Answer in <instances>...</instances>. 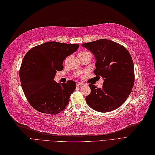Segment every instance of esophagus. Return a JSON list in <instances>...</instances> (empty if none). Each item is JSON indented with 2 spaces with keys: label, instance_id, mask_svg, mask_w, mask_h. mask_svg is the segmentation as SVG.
<instances>
[{
  "label": "esophagus",
  "instance_id": "esophagus-1",
  "mask_svg": "<svg viewBox=\"0 0 155 155\" xmlns=\"http://www.w3.org/2000/svg\"><path fill=\"white\" fill-rule=\"evenodd\" d=\"M77 86L78 87H81L84 86V84H82V83H81V82H78V83L77 84Z\"/></svg>",
  "mask_w": 155,
  "mask_h": 155
}]
</instances>
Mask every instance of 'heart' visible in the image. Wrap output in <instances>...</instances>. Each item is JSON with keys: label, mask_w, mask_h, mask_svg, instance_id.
<instances>
[{"label": "heart", "mask_w": 155, "mask_h": 155, "mask_svg": "<svg viewBox=\"0 0 155 155\" xmlns=\"http://www.w3.org/2000/svg\"><path fill=\"white\" fill-rule=\"evenodd\" d=\"M86 53V52H81V53H80L79 54H83V53Z\"/></svg>", "instance_id": "b5f03b06"}]
</instances>
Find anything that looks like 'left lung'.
<instances>
[{
    "label": "left lung",
    "mask_w": 155,
    "mask_h": 155,
    "mask_svg": "<svg viewBox=\"0 0 155 155\" xmlns=\"http://www.w3.org/2000/svg\"><path fill=\"white\" fill-rule=\"evenodd\" d=\"M96 59L94 73L104 78L102 88L89 84L91 93L86 97L88 106L98 112H109L124 103L134 82V64L122 45L107 39L83 44Z\"/></svg>",
    "instance_id": "8db88e82"
}]
</instances>
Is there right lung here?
Listing matches in <instances>:
<instances>
[{
  "mask_svg": "<svg viewBox=\"0 0 155 155\" xmlns=\"http://www.w3.org/2000/svg\"><path fill=\"white\" fill-rule=\"evenodd\" d=\"M78 47L77 44L48 42L32 48L24 56L19 71L21 86L28 101L38 111L55 114L66 108L76 83L59 84L53 78L64 69V59Z\"/></svg>",
  "mask_w": 155,
  "mask_h": 155,
  "instance_id": "right-lung-1",
  "label": "right lung"
}]
</instances>
